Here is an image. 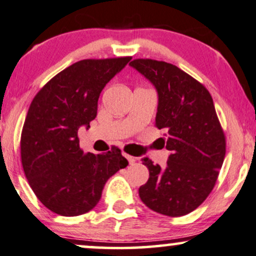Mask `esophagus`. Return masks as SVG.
Returning a JSON list of instances; mask_svg holds the SVG:
<instances>
[{
    "label": "esophagus",
    "mask_w": 256,
    "mask_h": 256,
    "mask_svg": "<svg viewBox=\"0 0 256 256\" xmlns=\"http://www.w3.org/2000/svg\"><path fill=\"white\" fill-rule=\"evenodd\" d=\"M124 156L126 157V158H128V163H130V164H134L136 163V160H137V158H136V157H132V156H130V154H124Z\"/></svg>",
    "instance_id": "esophagus-1"
}]
</instances>
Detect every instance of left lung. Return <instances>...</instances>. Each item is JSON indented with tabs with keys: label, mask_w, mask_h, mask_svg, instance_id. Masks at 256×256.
Here are the masks:
<instances>
[{
	"label": "left lung",
	"mask_w": 256,
	"mask_h": 256,
	"mask_svg": "<svg viewBox=\"0 0 256 256\" xmlns=\"http://www.w3.org/2000/svg\"><path fill=\"white\" fill-rule=\"evenodd\" d=\"M130 64L158 92L156 126L171 151L164 169L144 158L150 177L139 188L143 203L162 215L189 214L204 202L226 156V134L206 86L172 64L134 59Z\"/></svg>",
	"instance_id": "8db88e82"
}]
</instances>
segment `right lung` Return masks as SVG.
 Segmentation results:
<instances>
[{
  "mask_svg": "<svg viewBox=\"0 0 256 256\" xmlns=\"http://www.w3.org/2000/svg\"><path fill=\"white\" fill-rule=\"evenodd\" d=\"M131 56L85 59L53 76L29 106L21 134V162L38 200L61 216L92 210L110 177L128 166L120 148L84 151L78 130L96 117L100 93Z\"/></svg>",
  "mask_w": 256,
  "mask_h": 256,
  "instance_id": "1",
  "label": "right lung"
}]
</instances>
